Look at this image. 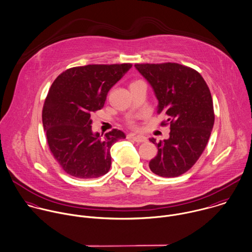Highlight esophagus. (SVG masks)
<instances>
[{"label": "esophagus", "mask_w": 252, "mask_h": 252, "mask_svg": "<svg viewBox=\"0 0 252 252\" xmlns=\"http://www.w3.org/2000/svg\"><path fill=\"white\" fill-rule=\"evenodd\" d=\"M127 138L131 139L135 142H145V141H147V138L144 135L137 134V133H130V134L127 135Z\"/></svg>", "instance_id": "34e87169"}]
</instances>
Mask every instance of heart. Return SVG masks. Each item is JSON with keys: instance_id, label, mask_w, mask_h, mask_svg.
<instances>
[{"instance_id": "b5f03b06", "label": "heart", "mask_w": 252, "mask_h": 252, "mask_svg": "<svg viewBox=\"0 0 252 252\" xmlns=\"http://www.w3.org/2000/svg\"><path fill=\"white\" fill-rule=\"evenodd\" d=\"M130 125H131V126H133V123H132V122H130Z\"/></svg>"}]
</instances>
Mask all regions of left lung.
Listing matches in <instances>:
<instances>
[{
  "mask_svg": "<svg viewBox=\"0 0 252 252\" xmlns=\"http://www.w3.org/2000/svg\"><path fill=\"white\" fill-rule=\"evenodd\" d=\"M158 99L157 114L167 116L170 137L156 143L158 154L149 162L160 177L174 178L188 172L199 159L214 126V108L208 85L195 69L177 63H135Z\"/></svg>",
  "mask_w": 252,
  "mask_h": 252,
  "instance_id": "left-lung-1",
  "label": "left lung"
}]
</instances>
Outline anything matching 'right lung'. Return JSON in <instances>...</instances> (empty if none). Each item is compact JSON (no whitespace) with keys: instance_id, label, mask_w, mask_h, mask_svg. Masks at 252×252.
Wrapping results in <instances>:
<instances>
[{"instance_id":"1","label":"right lung","mask_w":252,"mask_h":252,"mask_svg":"<svg viewBox=\"0 0 252 252\" xmlns=\"http://www.w3.org/2000/svg\"><path fill=\"white\" fill-rule=\"evenodd\" d=\"M131 63L87 64L61 73L51 85L42 122L51 153L63 170L74 178L94 179L111 168V147L126 134L119 129L101 137L91 128V114L101 110L109 90Z\"/></svg>"}]
</instances>
